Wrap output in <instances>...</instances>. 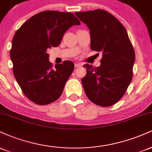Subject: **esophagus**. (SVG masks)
Instances as JSON below:
<instances>
[{"label": "esophagus", "instance_id": "obj_1", "mask_svg": "<svg viewBox=\"0 0 152 152\" xmlns=\"http://www.w3.org/2000/svg\"><path fill=\"white\" fill-rule=\"evenodd\" d=\"M82 66V64H81V63H76L75 64V67L77 68V67H80V66Z\"/></svg>", "mask_w": 152, "mask_h": 152}]
</instances>
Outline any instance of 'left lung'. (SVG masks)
<instances>
[{
	"label": "left lung",
	"instance_id": "1",
	"mask_svg": "<svg viewBox=\"0 0 152 152\" xmlns=\"http://www.w3.org/2000/svg\"><path fill=\"white\" fill-rule=\"evenodd\" d=\"M90 31L91 48L102 52L99 67L86 64L81 82L86 95L95 104L110 106L118 102L133 76L135 53L124 26L104 10L76 12Z\"/></svg>",
	"mask_w": 152,
	"mask_h": 152
}]
</instances>
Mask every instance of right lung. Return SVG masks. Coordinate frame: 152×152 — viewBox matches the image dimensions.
<instances>
[{
  "instance_id": "1",
  "label": "right lung",
  "mask_w": 152,
  "mask_h": 152,
  "mask_svg": "<svg viewBox=\"0 0 152 152\" xmlns=\"http://www.w3.org/2000/svg\"><path fill=\"white\" fill-rule=\"evenodd\" d=\"M80 24L73 13L46 10L26 20L15 32L10 51L13 74L33 102L46 105L62 94L74 64L64 61L53 68L47 50L58 46L66 31Z\"/></svg>"
}]
</instances>
